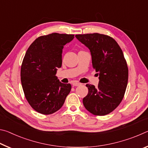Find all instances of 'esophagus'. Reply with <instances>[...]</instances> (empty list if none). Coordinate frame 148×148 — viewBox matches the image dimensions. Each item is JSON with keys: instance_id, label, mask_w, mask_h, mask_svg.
<instances>
[{"instance_id": "1", "label": "esophagus", "mask_w": 148, "mask_h": 148, "mask_svg": "<svg viewBox=\"0 0 148 148\" xmlns=\"http://www.w3.org/2000/svg\"><path fill=\"white\" fill-rule=\"evenodd\" d=\"M81 85V84L79 83V82H74L72 83V86H79Z\"/></svg>"}]
</instances>
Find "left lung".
<instances>
[{"label":"left lung","instance_id":"left-lung-1","mask_svg":"<svg viewBox=\"0 0 148 148\" xmlns=\"http://www.w3.org/2000/svg\"><path fill=\"white\" fill-rule=\"evenodd\" d=\"M90 50L93 69L99 74L98 87L87 84L88 94L83 99L86 110L95 116H105L119 106L128 83L129 70L117 42L107 35L76 34Z\"/></svg>","mask_w":148,"mask_h":148}]
</instances>
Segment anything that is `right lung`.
I'll return each mask as SVG.
<instances>
[{
  "mask_svg": "<svg viewBox=\"0 0 148 148\" xmlns=\"http://www.w3.org/2000/svg\"><path fill=\"white\" fill-rule=\"evenodd\" d=\"M74 34L52 33L38 37L27 49L21 68V82L27 101L39 113L48 115L62 106L71 85L56 76L62 65L64 46Z\"/></svg>",
  "mask_w": 148,
  "mask_h": 148,
  "instance_id": "right-lung-1",
  "label": "right lung"
}]
</instances>
